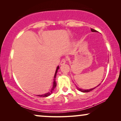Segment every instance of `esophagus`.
I'll list each match as a JSON object with an SVG mask.
<instances>
[{
    "label": "esophagus",
    "mask_w": 121,
    "mask_h": 121,
    "mask_svg": "<svg viewBox=\"0 0 121 121\" xmlns=\"http://www.w3.org/2000/svg\"><path fill=\"white\" fill-rule=\"evenodd\" d=\"M65 63H66V59H63L62 60H61V62H60V65H64V64H65Z\"/></svg>",
    "instance_id": "1"
}]
</instances>
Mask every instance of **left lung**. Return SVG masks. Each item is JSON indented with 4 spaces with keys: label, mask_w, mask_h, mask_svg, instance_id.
Instances as JSON below:
<instances>
[{
    "label": "left lung",
    "mask_w": 121,
    "mask_h": 121,
    "mask_svg": "<svg viewBox=\"0 0 121 121\" xmlns=\"http://www.w3.org/2000/svg\"><path fill=\"white\" fill-rule=\"evenodd\" d=\"M91 31L92 32H97V31L95 30H94V29H91ZM100 85V84H99V85H97V86L94 87V88H92V89H86V90H84V89H80V88H79V87H77L78 90H79V91H80L81 92H87L93 90L94 89H95L96 87H97V86H99Z\"/></svg>",
    "instance_id": "left-lung-1"
}]
</instances>
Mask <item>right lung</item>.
Returning <instances> with one entry per match:
<instances>
[{"instance_id":"obj_1","label":"right lung","mask_w":121,"mask_h":121,"mask_svg":"<svg viewBox=\"0 0 121 121\" xmlns=\"http://www.w3.org/2000/svg\"><path fill=\"white\" fill-rule=\"evenodd\" d=\"M59 68V66H58L57 67V69H56V72H55V74H54V80H53V86L52 87V89H51V90L50 91L47 92V93L44 94H43V95H37L38 96H41V97H47L49 96L51 94H52L53 91L54 89L56 88V86H57V84H56V75H57V72L58 70V69Z\"/></svg>"}]
</instances>
